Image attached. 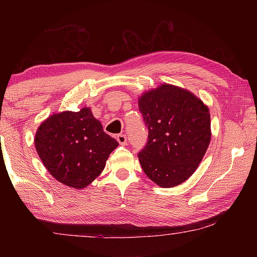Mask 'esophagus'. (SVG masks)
<instances>
[{"instance_id": "1", "label": "esophagus", "mask_w": 257, "mask_h": 257, "mask_svg": "<svg viewBox=\"0 0 257 257\" xmlns=\"http://www.w3.org/2000/svg\"><path fill=\"white\" fill-rule=\"evenodd\" d=\"M116 141L119 142V144L121 146L127 145V136H125V135H119V136H116Z\"/></svg>"}]
</instances>
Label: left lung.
<instances>
[{"mask_svg":"<svg viewBox=\"0 0 257 257\" xmlns=\"http://www.w3.org/2000/svg\"><path fill=\"white\" fill-rule=\"evenodd\" d=\"M149 142L138 159L150 179L163 188L185 182L196 171L211 142L207 105L188 89L162 84L139 95Z\"/></svg>","mask_w":257,"mask_h":257,"instance_id":"8db88e82","label":"left lung"}]
</instances>
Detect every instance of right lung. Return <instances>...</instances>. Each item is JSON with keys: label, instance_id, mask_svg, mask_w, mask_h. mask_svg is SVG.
Segmentation results:
<instances>
[{"label": "right lung", "instance_id": "obj_1", "mask_svg": "<svg viewBox=\"0 0 257 257\" xmlns=\"http://www.w3.org/2000/svg\"><path fill=\"white\" fill-rule=\"evenodd\" d=\"M35 149L50 175L64 186L82 189L96 179L119 143L104 133L90 107L54 113L35 135Z\"/></svg>", "mask_w": 257, "mask_h": 257}]
</instances>
